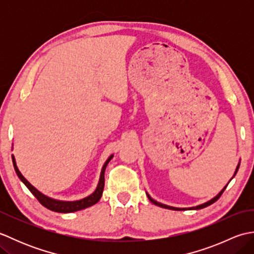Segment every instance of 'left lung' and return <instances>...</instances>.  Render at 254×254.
Masks as SVG:
<instances>
[{"label": "left lung", "mask_w": 254, "mask_h": 254, "mask_svg": "<svg viewBox=\"0 0 254 254\" xmlns=\"http://www.w3.org/2000/svg\"><path fill=\"white\" fill-rule=\"evenodd\" d=\"M239 166H240V161H239L238 166H237V168H236V171H235V174H234L233 178L236 176L237 171H238V169H239ZM233 178H231V179H233ZM231 179L229 180V182L231 181ZM229 182H228V183H229ZM228 183H227V185H226V187H224V188H223V190L220 191V192L217 194L216 196H214L212 199H209V201L205 202V203H203V204H199V205H197V206H193V207H189V208H181V207H174V206H169V205H166V204H163V203H159V202H157V201H155L154 198L150 197V195H149L148 193H146V194H147V197H148V199H149L150 202H152V203H153V204H155V205H157V206H159V207H163V208H167V209H174V210H185V209H201V208H204V207L208 206V205H210V204H213L214 202H216L217 199L220 197V195H222V194H223V192L225 191V189L227 188Z\"/></svg>", "instance_id": "1"}]
</instances>
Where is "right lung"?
I'll return each instance as SVG.
<instances>
[{"label":"right lung","mask_w":254,"mask_h":254,"mask_svg":"<svg viewBox=\"0 0 254 254\" xmlns=\"http://www.w3.org/2000/svg\"><path fill=\"white\" fill-rule=\"evenodd\" d=\"M112 157H113V155L109 156V157H108V159L106 160V163L104 164V166H102L98 186H97L96 190L93 193H91L90 195L86 196V197H84L82 199H78V201H60V199H56V198H52V197H49V196L45 195L44 193H41L40 191H38L34 186H31L30 183L26 180V178L20 174V171L17 168V165H16L14 155H12V159H13L15 171H16V174H17L19 179L21 180V182H23L24 185L27 188H28V190L32 194H34L35 197L42 205H44L45 207H47L48 209H50V210H53V212H57V213H73V212H77V210L87 208L89 206H93L94 204H96L97 202H98L99 199H100V197H101V195H102V192H104L106 167H107L108 164H109V161L112 159Z\"/></svg>","instance_id":"right-lung-1"}]
</instances>
